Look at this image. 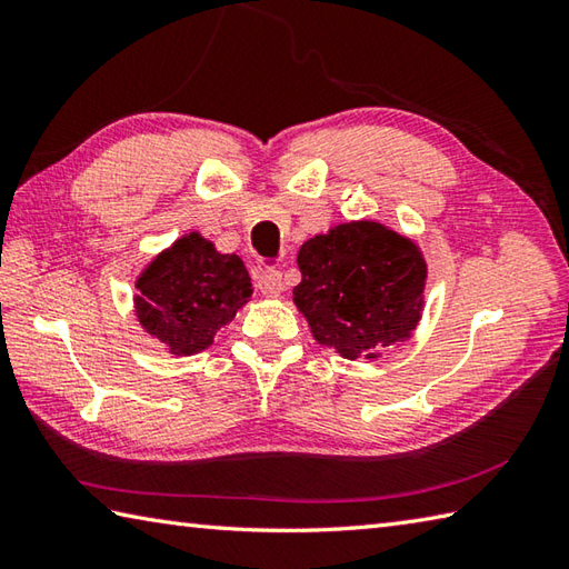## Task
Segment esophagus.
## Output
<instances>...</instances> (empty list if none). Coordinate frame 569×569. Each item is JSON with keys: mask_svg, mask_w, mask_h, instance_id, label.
Masks as SVG:
<instances>
[{"mask_svg": "<svg viewBox=\"0 0 569 569\" xmlns=\"http://www.w3.org/2000/svg\"><path fill=\"white\" fill-rule=\"evenodd\" d=\"M257 288L263 296H278L283 291V273L276 269H263L257 276Z\"/></svg>", "mask_w": 569, "mask_h": 569, "instance_id": "1", "label": "esophagus"}]
</instances>
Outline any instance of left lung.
<instances>
[{"label": "left lung", "mask_w": 569, "mask_h": 569, "mask_svg": "<svg viewBox=\"0 0 569 569\" xmlns=\"http://www.w3.org/2000/svg\"><path fill=\"white\" fill-rule=\"evenodd\" d=\"M298 310L320 345L347 359H373L416 330L426 259L413 241L379 222H347L298 251Z\"/></svg>", "instance_id": "left-lung-1"}]
</instances>
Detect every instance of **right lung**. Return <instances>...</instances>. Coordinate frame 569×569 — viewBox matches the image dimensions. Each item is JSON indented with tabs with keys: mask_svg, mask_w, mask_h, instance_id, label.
Here are the masks:
<instances>
[{
	"mask_svg": "<svg viewBox=\"0 0 569 569\" xmlns=\"http://www.w3.org/2000/svg\"><path fill=\"white\" fill-rule=\"evenodd\" d=\"M137 316L173 355L208 349L214 335L251 296V278L237 253L214 251L190 232L151 261L137 281Z\"/></svg>",
	"mask_w": 569,
	"mask_h": 569,
	"instance_id": "right-lung-1",
	"label": "right lung"
}]
</instances>
